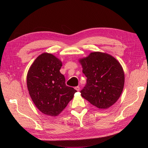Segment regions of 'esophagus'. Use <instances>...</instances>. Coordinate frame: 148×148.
I'll return each instance as SVG.
<instances>
[{"label": "esophagus", "instance_id": "obj_1", "mask_svg": "<svg viewBox=\"0 0 148 148\" xmlns=\"http://www.w3.org/2000/svg\"><path fill=\"white\" fill-rule=\"evenodd\" d=\"M75 89H76L77 91H79V86H76V87H75Z\"/></svg>", "mask_w": 148, "mask_h": 148}]
</instances>
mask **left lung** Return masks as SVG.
Instances as JSON below:
<instances>
[{"mask_svg": "<svg viewBox=\"0 0 148 148\" xmlns=\"http://www.w3.org/2000/svg\"><path fill=\"white\" fill-rule=\"evenodd\" d=\"M86 84L81 96L99 109H108L121 96L125 83L122 66L112 56L95 51L79 60Z\"/></svg>", "mask_w": 148, "mask_h": 148, "instance_id": "1", "label": "left lung"}]
</instances>
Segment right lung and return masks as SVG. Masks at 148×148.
Wrapping results in <instances>:
<instances>
[{"instance_id": "right-lung-1", "label": "right lung", "mask_w": 148, "mask_h": 148, "mask_svg": "<svg viewBox=\"0 0 148 148\" xmlns=\"http://www.w3.org/2000/svg\"><path fill=\"white\" fill-rule=\"evenodd\" d=\"M61 60L51 53L40 55L31 65L27 76V88L34 104L43 114H60L77 91L65 84L60 72Z\"/></svg>"}]
</instances>
